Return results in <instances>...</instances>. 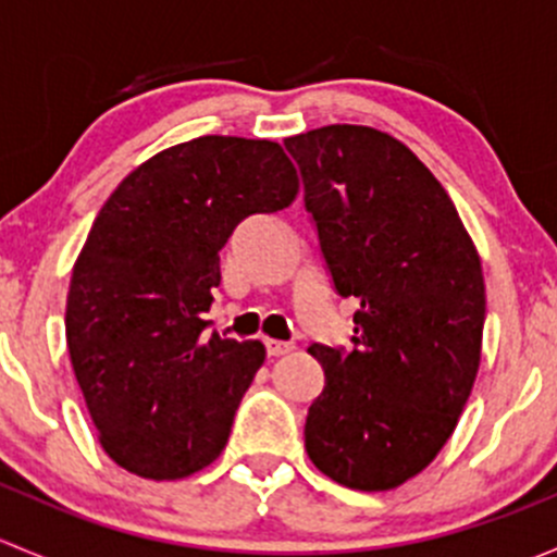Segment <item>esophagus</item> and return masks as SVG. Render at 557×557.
<instances>
[{"label": "esophagus", "mask_w": 557, "mask_h": 557, "mask_svg": "<svg viewBox=\"0 0 557 557\" xmlns=\"http://www.w3.org/2000/svg\"><path fill=\"white\" fill-rule=\"evenodd\" d=\"M263 345H267V352L272 358L288 356V352L294 350V345H290V342H280V339H267V342H263Z\"/></svg>", "instance_id": "esophagus-1"}]
</instances>
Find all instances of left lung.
Listing matches in <instances>:
<instances>
[{
  "instance_id": "obj_1",
  "label": "left lung",
  "mask_w": 557,
  "mask_h": 557,
  "mask_svg": "<svg viewBox=\"0 0 557 557\" xmlns=\"http://www.w3.org/2000/svg\"><path fill=\"white\" fill-rule=\"evenodd\" d=\"M339 296H356V350L312 345L323 393L307 455L352 491H393L453 436L485 325L480 252L440 180L404 143L331 123L285 139Z\"/></svg>"
}]
</instances>
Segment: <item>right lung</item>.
I'll use <instances>...</instances> for the list:
<instances>
[{"instance_id":"obj_1","label":"right lung","mask_w":557,"mask_h":557,"mask_svg":"<svg viewBox=\"0 0 557 557\" xmlns=\"http://www.w3.org/2000/svg\"><path fill=\"white\" fill-rule=\"evenodd\" d=\"M299 196L274 139L205 134L121 180L72 269L66 347L102 450L145 480H183L226 447L261 369L258 339L205 334L221 247L243 218Z\"/></svg>"}]
</instances>
